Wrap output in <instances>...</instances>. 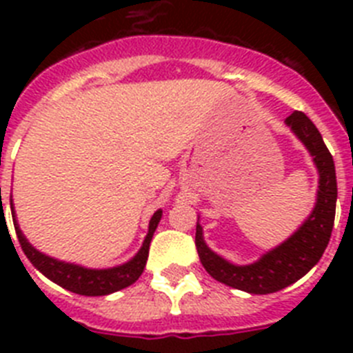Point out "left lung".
<instances>
[{
  "label": "left lung",
  "mask_w": 353,
  "mask_h": 353,
  "mask_svg": "<svg viewBox=\"0 0 353 353\" xmlns=\"http://www.w3.org/2000/svg\"><path fill=\"white\" fill-rule=\"evenodd\" d=\"M285 121L310 150L320 174L316 203L304 224L281 245L251 265H233L215 254L205 244L203 228L199 223L196 224L194 242L205 270L219 283L254 295L279 292L310 272L322 258L334 226L338 183L332 155L323 143L322 134L302 111H293Z\"/></svg>",
  "instance_id": "8db88e82"
}]
</instances>
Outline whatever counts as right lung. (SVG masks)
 Masks as SVG:
<instances>
[{"mask_svg":"<svg viewBox=\"0 0 353 353\" xmlns=\"http://www.w3.org/2000/svg\"><path fill=\"white\" fill-rule=\"evenodd\" d=\"M1 191V189H0ZM12 207V219H14V228L15 233H17L19 244L23 248L24 254L28 256V260L35 265L37 269L43 274L46 277H49L52 283L60 285L61 288L68 290V292L79 293V295H88V297H97V295H109V293L118 292L121 288H127L132 283H136L139 279V276L145 270L146 260H148V249L150 242H152V236H154L155 228H157L159 221L162 217V210H157L148 224V233L145 236V242H143L141 249L138 251V254L132 258L130 261L123 265H118L113 269H84L81 265L74 263H65V261L54 260L51 256H46L40 251H37L33 245L26 240V236L23 235L21 228H19L17 219H15L14 205L10 201Z\"/></svg>","mask_w":353,"mask_h":353,"instance_id":"add662e5","label":"right lung"}]
</instances>
